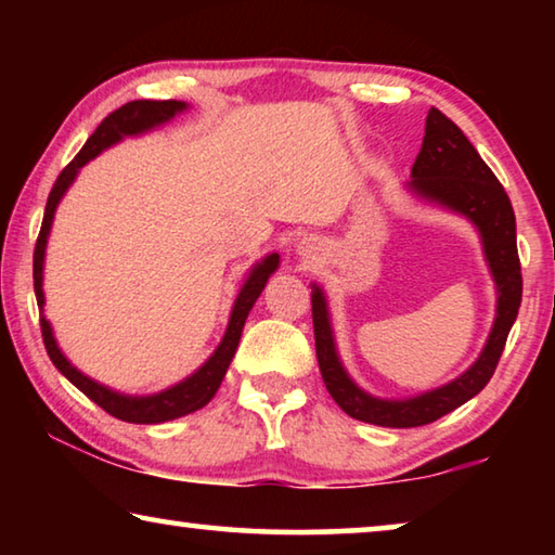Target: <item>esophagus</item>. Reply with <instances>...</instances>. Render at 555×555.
<instances>
[{
  "label": "esophagus",
  "mask_w": 555,
  "mask_h": 555,
  "mask_svg": "<svg viewBox=\"0 0 555 555\" xmlns=\"http://www.w3.org/2000/svg\"><path fill=\"white\" fill-rule=\"evenodd\" d=\"M313 251H315V244L311 240H304V242L298 244V255L304 257V259H311Z\"/></svg>",
  "instance_id": "obj_1"
}]
</instances>
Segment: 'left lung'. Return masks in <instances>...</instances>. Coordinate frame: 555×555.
I'll use <instances>...</instances> for the list:
<instances>
[{"mask_svg": "<svg viewBox=\"0 0 555 555\" xmlns=\"http://www.w3.org/2000/svg\"><path fill=\"white\" fill-rule=\"evenodd\" d=\"M411 176L409 188L413 193L446 205L477 224L487 261H490L492 276L500 288V298H496V318L490 340L473 367L436 391L406 401H384L364 393L347 377L335 352L323 291L313 288L315 354L325 389L331 391V397L347 416L387 428L434 424L446 413L463 406L475 393H480L492 379L496 362L504 352L506 335H509L521 306V261L516 251V220L509 195L455 121L436 107L428 109L424 146L411 166Z\"/></svg>", "mask_w": 555, "mask_h": 555, "instance_id": "8db88e82", "label": "left lung"}]
</instances>
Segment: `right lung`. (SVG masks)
I'll return each mask as SVG.
<instances>
[{"mask_svg":"<svg viewBox=\"0 0 555 555\" xmlns=\"http://www.w3.org/2000/svg\"><path fill=\"white\" fill-rule=\"evenodd\" d=\"M181 109H185V102H178V100L127 102V105H121L119 109L109 112V115L100 121V127L92 131V137L88 139L86 146L80 149L78 156H75L73 162L63 168L61 176L55 178V183L49 193V203H46L39 240H36V249H34V291H36V304H39V311H43L41 284H43L46 240H49V232H51L53 212H55V208H59L63 193L68 191V185L73 183V178L78 176L80 168L86 166L90 158H95L102 149H107L115 142H119L121 137L139 134V131H146L156 125H164V121L171 119L176 112H181ZM276 267H279V255H269L264 261H261V264L251 269L247 284L242 286L237 300H234L228 333H224L222 343L218 350H215V354L185 382L176 384V387L166 389L162 393H154V397H125V393L112 391L107 387H102V384L92 382L90 377H86V374H80L68 360H65L63 352L59 350V345H55V340H53L49 321L41 315V335H43L46 352H49L51 362L59 367V372L65 374V377H68L75 387L86 393L88 399L95 401L100 409H105L109 416L127 421V424H164V421L181 418V416H185V413L203 409L205 403L215 397V391L220 389L224 372H228L234 350H237V345H240L244 321H247L251 306H255V300L259 298L261 291H264L267 279L274 274Z\"/></svg>","mask_w":555,"mask_h":555,"instance_id":"1","label":"right lung"}]
</instances>
